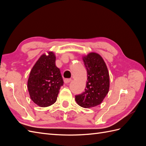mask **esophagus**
<instances>
[{
  "label": "esophagus",
  "instance_id": "esophagus-1",
  "mask_svg": "<svg viewBox=\"0 0 146 146\" xmlns=\"http://www.w3.org/2000/svg\"><path fill=\"white\" fill-rule=\"evenodd\" d=\"M71 80H71V79H70V78H65L64 80V82L66 84H67V83H69Z\"/></svg>",
  "mask_w": 146,
  "mask_h": 146
}]
</instances>
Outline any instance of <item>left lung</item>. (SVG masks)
Here are the masks:
<instances>
[{
  "label": "left lung",
  "instance_id": "obj_1",
  "mask_svg": "<svg viewBox=\"0 0 146 146\" xmlns=\"http://www.w3.org/2000/svg\"><path fill=\"white\" fill-rule=\"evenodd\" d=\"M87 70L88 78L85 91L76 96L78 105L85 108L100 105L108 94L110 88V76L104 59L95 52L83 56Z\"/></svg>",
  "mask_w": 146,
  "mask_h": 146
}]
</instances>
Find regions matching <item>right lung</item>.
I'll list each match as a JSON object with an SVG mask.
<instances>
[{"label": "right lung", "instance_id": "add662e5", "mask_svg": "<svg viewBox=\"0 0 146 146\" xmlns=\"http://www.w3.org/2000/svg\"><path fill=\"white\" fill-rule=\"evenodd\" d=\"M56 56L52 51L42 54L31 70L27 87L33 102L47 107L56 101L60 89L63 85L60 70L55 65Z\"/></svg>", "mask_w": 146, "mask_h": 146}]
</instances>
